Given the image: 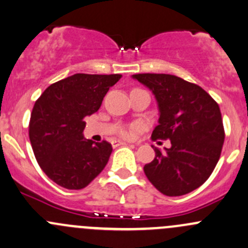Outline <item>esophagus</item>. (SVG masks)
<instances>
[{
	"mask_svg": "<svg viewBox=\"0 0 248 248\" xmlns=\"http://www.w3.org/2000/svg\"><path fill=\"white\" fill-rule=\"evenodd\" d=\"M111 145H113V147H116V146H120V145H128V144L124 141H120V140H117V141L115 140V141L111 142Z\"/></svg>",
	"mask_w": 248,
	"mask_h": 248,
	"instance_id": "obj_1",
	"label": "esophagus"
}]
</instances>
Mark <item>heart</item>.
Instances as JSON below:
<instances>
[{
  "label": "heart",
  "instance_id": "obj_1",
  "mask_svg": "<svg viewBox=\"0 0 248 248\" xmlns=\"http://www.w3.org/2000/svg\"><path fill=\"white\" fill-rule=\"evenodd\" d=\"M122 135H124V137H129V135H131V131H124L122 132Z\"/></svg>",
  "mask_w": 248,
  "mask_h": 248
}]
</instances>
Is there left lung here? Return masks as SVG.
<instances>
[{
    "instance_id": "left-lung-1",
    "label": "left lung",
    "mask_w": 248,
    "mask_h": 248,
    "mask_svg": "<svg viewBox=\"0 0 248 248\" xmlns=\"http://www.w3.org/2000/svg\"><path fill=\"white\" fill-rule=\"evenodd\" d=\"M159 107L152 140L170 139L164 152L144 166L148 181L166 196H182L200 187L215 169L223 141L222 117L212 96L194 83L166 74H138ZM153 147V146H152Z\"/></svg>"
}]
</instances>
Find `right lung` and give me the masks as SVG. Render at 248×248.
Segmentation results:
<instances>
[{
  "instance_id": "obj_1",
  "label": "right lung",
  "mask_w": 248,
  "mask_h": 248,
  "mask_svg": "<svg viewBox=\"0 0 248 248\" xmlns=\"http://www.w3.org/2000/svg\"><path fill=\"white\" fill-rule=\"evenodd\" d=\"M121 75L76 74L53 83L35 101L30 140L41 170L65 189H83L108 163L113 147L83 137L84 117L96 113Z\"/></svg>"
}]
</instances>
